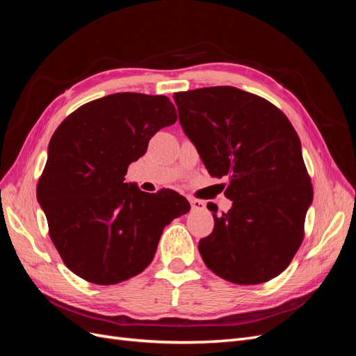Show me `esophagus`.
Returning <instances> with one entry per match:
<instances>
[{
  "mask_svg": "<svg viewBox=\"0 0 356 356\" xmlns=\"http://www.w3.org/2000/svg\"><path fill=\"white\" fill-rule=\"evenodd\" d=\"M188 202H190V204H191V208L195 209V211H203V209H207V204H204V202H202V200L188 199Z\"/></svg>",
  "mask_w": 356,
  "mask_h": 356,
  "instance_id": "obj_1",
  "label": "esophagus"
}]
</instances>
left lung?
<instances>
[{
	"instance_id": "obj_1",
	"label": "left lung",
	"mask_w": 356,
	"mask_h": 356,
	"mask_svg": "<svg viewBox=\"0 0 356 356\" xmlns=\"http://www.w3.org/2000/svg\"><path fill=\"white\" fill-rule=\"evenodd\" d=\"M182 131L215 178H229L232 208L199 252L225 281L255 285L281 275L303 241L314 188L301 143L273 104L232 86L174 95ZM212 211V209H211Z\"/></svg>"
}]
</instances>
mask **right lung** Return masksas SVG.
I'll return each mask as SVG.
<instances>
[{"label":"right lung","mask_w":356,"mask_h":356,"mask_svg":"<svg viewBox=\"0 0 356 356\" xmlns=\"http://www.w3.org/2000/svg\"><path fill=\"white\" fill-rule=\"evenodd\" d=\"M175 122L166 96L123 92L80 106L53 134L37 199L63 263L84 281L114 285L141 273L163 229L190 211L174 190L124 182L152 136Z\"/></svg>","instance_id":"1"}]
</instances>
